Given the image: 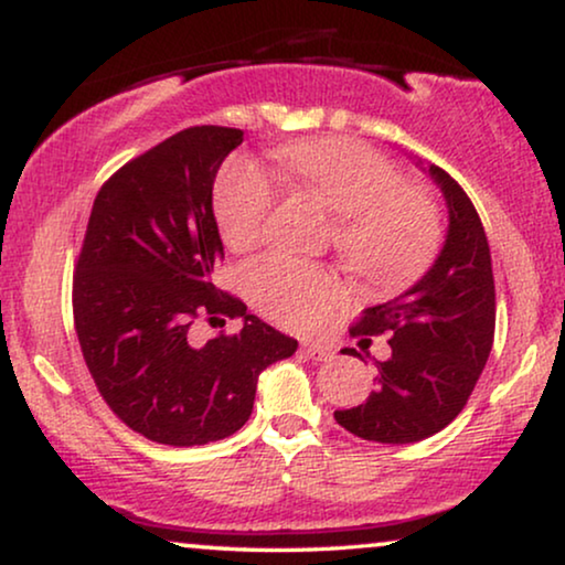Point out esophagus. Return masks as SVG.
I'll list each match as a JSON object with an SVG mask.
<instances>
[{"label":"esophagus","instance_id":"1","mask_svg":"<svg viewBox=\"0 0 565 565\" xmlns=\"http://www.w3.org/2000/svg\"><path fill=\"white\" fill-rule=\"evenodd\" d=\"M303 352L311 360H319V362H327V360L334 358V350H329V347H323V344H306Z\"/></svg>","mask_w":565,"mask_h":565}]
</instances>
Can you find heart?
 I'll return each mask as SVG.
<instances>
[{"mask_svg": "<svg viewBox=\"0 0 565 565\" xmlns=\"http://www.w3.org/2000/svg\"><path fill=\"white\" fill-rule=\"evenodd\" d=\"M300 198L337 215L334 244L347 265L367 280H398L429 259L439 238L435 205L404 188L381 153L347 138L300 141L280 153ZM275 207L265 172L238 159L215 192L221 236L236 252L257 246ZM249 290L262 311L290 329H311L342 298L331 273L288 257H265L249 267Z\"/></svg>", "mask_w": 565, "mask_h": 565, "instance_id": "b5f03b06", "label": "heart"}]
</instances>
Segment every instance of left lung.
Listing matches in <instances>:
<instances>
[{"label":"left lung","mask_w":565,"mask_h":565,"mask_svg":"<svg viewBox=\"0 0 565 565\" xmlns=\"http://www.w3.org/2000/svg\"><path fill=\"white\" fill-rule=\"evenodd\" d=\"M414 164L443 192L445 242L412 288L367 308L352 329L365 337L393 331L391 358L375 362L377 388L365 404L334 412L339 427L383 445L419 443L462 412L489 360L497 327L491 249L473 203L445 169L416 157ZM342 352L358 354L350 347Z\"/></svg>","instance_id":"left-lung-1"}]
</instances>
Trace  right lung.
<instances>
[{"mask_svg": "<svg viewBox=\"0 0 565 565\" xmlns=\"http://www.w3.org/2000/svg\"><path fill=\"white\" fill-rule=\"evenodd\" d=\"M244 130H180L97 192L74 275V327L97 391L146 439L195 447L231 437L257 377L298 342L213 285L223 242L215 174ZM198 315L243 319L234 338L188 340Z\"/></svg>", "mask_w": 565, "mask_h": 565, "instance_id": "obj_1", "label": "right lung"}]
</instances>
